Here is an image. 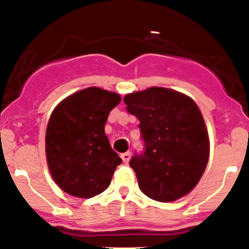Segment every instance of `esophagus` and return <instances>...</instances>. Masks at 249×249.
Instances as JSON below:
<instances>
[{"label":"esophagus","instance_id":"esophagus-1","mask_svg":"<svg viewBox=\"0 0 249 249\" xmlns=\"http://www.w3.org/2000/svg\"><path fill=\"white\" fill-rule=\"evenodd\" d=\"M122 160H123V162H124L125 164L127 163V162L130 161V157H131V153L130 152H125V153H122Z\"/></svg>","mask_w":249,"mask_h":249}]
</instances>
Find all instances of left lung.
Listing matches in <instances>:
<instances>
[{"label":"left lung","instance_id":"left-lung-1","mask_svg":"<svg viewBox=\"0 0 249 249\" xmlns=\"http://www.w3.org/2000/svg\"><path fill=\"white\" fill-rule=\"evenodd\" d=\"M126 110L140 122L142 155L130 160L141 192L153 200L174 201L198 184L210 143L200 109L190 97L151 87L124 97Z\"/></svg>","mask_w":249,"mask_h":249}]
</instances>
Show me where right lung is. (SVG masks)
<instances>
[{
    "label": "right lung",
    "instance_id": "1",
    "mask_svg": "<svg viewBox=\"0 0 249 249\" xmlns=\"http://www.w3.org/2000/svg\"><path fill=\"white\" fill-rule=\"evenodd\" d=\"M120 101V94L89 87L65 98L51 113L46 161L53 179L67 194L93 198L110 184L122 159L111 150L104 125Z\"/></svg>",
    "mask_w": 249,
    "mask_h": 249
}]
</instances>
